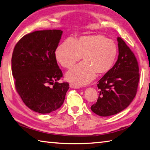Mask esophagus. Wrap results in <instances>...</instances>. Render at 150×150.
Wrapping results in <instances>:
<instances>
[{
	"instance_id": "obj_1",
	"label": "esophagus",
	"mask_w": 150,
	"mask_h": 150,
	"mask_svg": "<svg viewBox=\"0 0 150 150\" xmlns=\"http://www.w3.org/2000/svg\"><path fill=\"white\" fill-rule=\"evenodd\" d=\"M69 87L71 88H79V87L75 85L74 84H73V83H71V84L69 85Z\"/></svg>"
}]
</instances>
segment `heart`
<instances>
[{"instance_id":"obj_1","label":"heart","mask_w":150,"mask_h":150,"mask_svg":"<svg viewBox=\"0 0 150 150\" xmlns=\"http://www.w3.org/2000/svg\"><path fill=\"white\" fill-rule=\"evenodd\" d=\"M118 46L103 35H84L67 39L58 45L55 55L62 67L70 69L81 58L84 62L75 66L66 78L76 86L85 85L95 77L105 75L112 69L117 59Z\"/></svg>"}]
</instances>
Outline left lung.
Returning <instances> with one entry per match:
<instances>
[{
  "label": "left lung",
  "mask_w": 150,
  "mask_h": 150,
  "mask_svg": "<svg viewBox=\"0 0 150 150\" xmlns=\"http://www.w3.org/2000/svg\"><path fill=\"white\" fill-rule=\"evenodd\" d=\"M118 57L110 71L98 81L99 96L91 106L94 113L109 116L122 111L135 97L139 79V67L134 53L118 37Z\"/></svg>",
  "instance_id": "obj_1"
}]
</instances>
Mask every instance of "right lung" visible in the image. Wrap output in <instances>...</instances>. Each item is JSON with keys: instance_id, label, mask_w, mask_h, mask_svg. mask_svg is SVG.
Segmentation results:
<instances>
[{"instance_id": "add662e5", "label": "right lung", "mask_w": 150, "mask_h": 150, "mask_svg": "<svg viewBox=\"0 0 150 150\" xmlns=\"http://www.w3.org/2000/svg\"><path fill=\"white\" fill-rule=\"evenodd\" d=\"M63 31L39 30L22 37L14 48L12 72L14 85L22 101L36 112L50 113L64 102L69 83L63 77L55 58Z\"/></svg>"}]
</instances>
